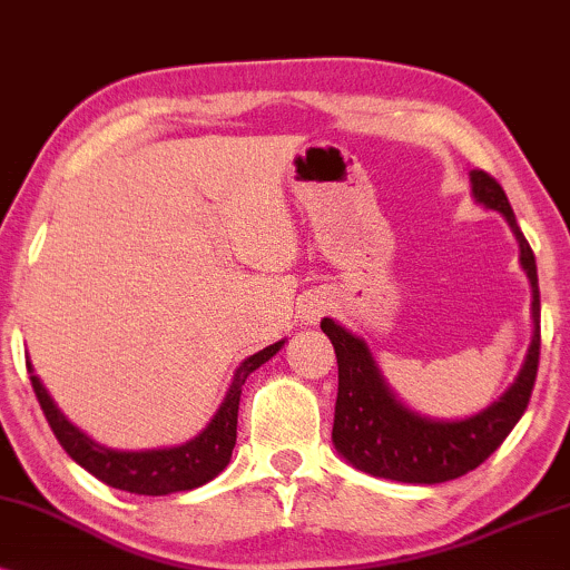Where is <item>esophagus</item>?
I'll return each mask as SVG.
<instances>
[{"label": "esophagus", "mask_w": 570, "mask_h": 570, "mask_svg": "<svg viewBox=\"0 0 570 570\" xmlns=\"http://www.w3.org/2000/svg\"><path fill=\"white\" fill-rule=\"evenodd\" d=\"M323 313H325V302L323 299H313V302H309V305H305V309H302V315H305V321L309 325L321 321Z\"/></svg>", "instance_id": "34e87169"}]
</instances>
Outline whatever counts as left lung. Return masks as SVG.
Instances as JSON below:
<instances>
[{"mask_svg":"<svg viewBox=\"0 0 570 570\" xmlns=\"http://www.w3.org/2000/svg\"><path fill=\"white\" fill-rule=\"evenodd\" d=\"M469 181L476 206L503 216L519 242L521 271L532 286V344L527 348L519 375L495 401L469 416H432L401 401L362 336L333 317H323L321 328L336 348L338 362L333 445L346 464L370 476L404 484L459 480L498 451L532 399L540 364V286L534 253L515 224L503 187L480 169L469 171Z\"/></svg>","mask_w":570,"mask_h":570,"instance_id":"obj_1","label":"left lung"}]
</instances>
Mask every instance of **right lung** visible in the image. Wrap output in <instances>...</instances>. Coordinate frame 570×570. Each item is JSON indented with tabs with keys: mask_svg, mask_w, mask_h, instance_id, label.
Listing matches in <instances>:
<instances>
[{
	"mask_svg": "<svg viewBox=\"0 0 570 570\" xmlns=\"http://www.w3.org/2000/svg\"><path fill=\"white\" fill-rule=\"evenodd\" d=\"M286 338L261 348V352L247 356L234 370V377L226 389V396L210 422L197 432L195 438L177 445H161V449H109L86 435L78 424H72L62 414V409L49 396L47 385L33 373V364L28 360V375L33 383L36 399L47 414L49 428L55 430L59 445L67 451L75 464H80L96 480L109 484L114 490L132 492V495H174V492H187L200 488L218 476L232 461L234 443H237V416H239V396L242 385L261 364L281 352Z\"/></svg>",
	"mask_w": 570,
	"mask_h": 570,
	"instance_id": "1",
	"label": "right lung"
}]
</instances>
